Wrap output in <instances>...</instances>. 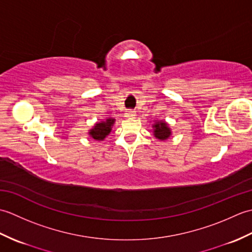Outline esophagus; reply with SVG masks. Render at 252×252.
Segmentation results:
<instances>
[{"mask_svg": "<svg viewBox=\"0 0 252 252\" xmlns=\"http://www.w3.org/2000/svg\"><path fill=\"white\" fill-rule=\"evenodd\" d=\"M125 116H126V118H134V117H135V112L132 111V110H129V111L126 112Z\"/></svg>", "mask_w": 252, "mask_h": 252, "instance_id": "1", "label": "esophagus"}]
</instances>
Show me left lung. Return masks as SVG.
I'll return each mask as SVG.
<instances>
[{
	"mask_svg": "<svg viewBox=\"0 0 252 252\" xmlns=\"http://www.w3.org/2000/svg\"><path fill=\"white\" fill-rule=\"evenodd\" d=\"M152 127L153 135L161 142L167 141L172 135V131H171V127L169 126V123L164 120H154Z\"/></svg>",
	"mask_w": 252,
	"mask_h": 252,
	"instance_id": "obj_1",
	"label": "left lung"
}]
</instances>
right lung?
Listing matches in <instances>:
<instances>
[{"mask_svg":"<svg viewBox=\"0 0 252 252\" xmlns=\"http://www.w3.org/2000/svg\"><path fill=\"white\" fill-rule=\"evenodd\" d=\"M116 122L115 118H106L104 120L97 121L93 126L92 129L89 130V135L90 137H92L94 141L97 142H103L106 136L109 135V133L111 132L112 126H114Z\"/></svg>","mask_w":252,"mask_h":252,"instance_id":"right-lung-1","label":"right lung"}]
</instances>
